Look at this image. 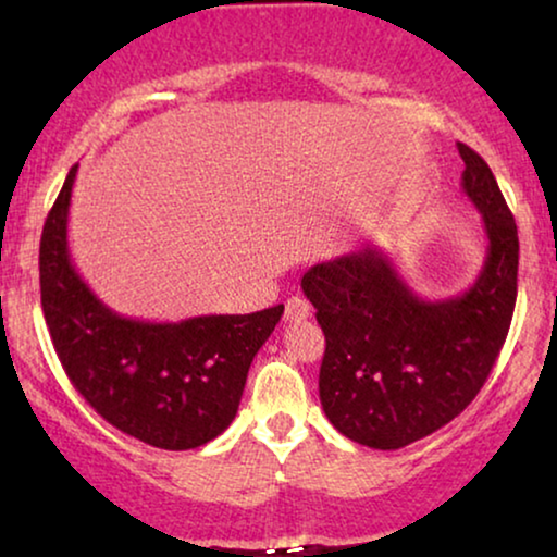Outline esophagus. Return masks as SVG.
<instances>
[{
	"label": "esophagus",
	"mask_w": 557,
	"mask_h": 557,
	"mask_svg": "<svg viewBox=\"0 0 557 557\" xmlns=\"http://www.w3.org/2000/svg\"><path fill=\"white\" fill-rule=\"evenodd\" d=\"M309 317H311V304L304 299V296H292V299L286 301V311H284L286 322H304V319Z\"/></svg>",
	"instance_id": "esophagus-1"
}]
</instances>
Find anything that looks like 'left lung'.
I'll return each instance as SVG.
<instances>
[{
  "label": "left lung",
  "mask_w": 557,
  "mask_h": 557,
  "mask_svg": "<svg viewBox=\"0 0 557 557\" xmlns=\"http://www.w3.org/2000/svg\"><path fill=\"white\" fill-rule=\"evenodd\" d=\"M461 187L484 220L490 246L474 284L425 301L380 248L311 265L301 288L326 347L319 400L357 444L393 451L454 421L490 377L517 301L520 240L490 164L456 144Z\"/></svg>",
  "instance_id": "1"
}]
</instances>
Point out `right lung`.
<instances>
[{
	"label": "right lung",
	"instance_id": "right-lung-1",
	"mask_svg": "<svg viewBox=\"0 0 557 557\" xmlns=\"http://www.w3.org/2000/svg\"><path fill=\"white\" fill-rule=\"evenodd\" d=\"M78 164L52 205L40 240V299L52 347L78 391L113 429L187 451L220 436L238 413L250 362L284 314H210L139 322L106 307L67 250V210Z\"/></svg>",
	"mask_w": 557,
	"mask_h": 557
}]
</instances>
